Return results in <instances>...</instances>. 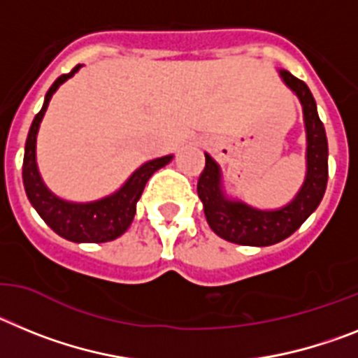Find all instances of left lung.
Returning a JSON list of instances; mask_svg holds the SVG:
<instances>
[{
	"label": "left lung",
	"instance_id": "obj_1",
	"mask_svg": "<svg viewBox=\"0 0 358 358\" xmlns=\"http://www.w3.org/2000/svg\"><path fill=\"white\" fill-rule=\"evenodd\" d=\"M281 77L297 93L304 111L306 138H308V173L303 189L292 203L279 210H257L245 203L223 198L220 189V171L209 155H205V167L198 178V196L203 201L205 217L220 238L236 245L268 247L294 234L306 217L319 207L328 183V141L315 99L304 80L282 70Z\"/></svg>",
	"mask_w": 358,
	"mask_h": 358
}]
</instances>
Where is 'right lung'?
<instances>
[{"label": "right lung", "instance_id": "add662e5", "mask_svg": "<svg viewBox=\"0 0 358 358\" xmlns=\"http://www.w3.org/2000/svg\"><path fill=\"white\" fill-rule=\"evenodd\" d=\"M77 70H79V64L68 73H63L54 85L50 86V90L46 92L45 104L30 126L27 144H24L23 185L34 209L55 234L68 239V241H76V243H106V241L117 239L129 229L136 213V201L141 200L148 180L153 176L155 171L169 164L173 157H162L144 164L141 169L133 173L131 178L127 180L126 185L119 192H115L113 196L104 198L101 201L68 203V201L55 198L43 185L39 173H37L36 136L54 92Z\"/></svg>", "mask_w": 358, "mask_h": 358}]
</instances>
